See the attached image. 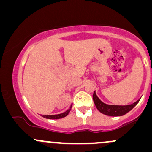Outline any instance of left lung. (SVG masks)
<instances>
[{
    "instance_id": "obj_1",
    "label": "left lung",
    "mask_w": 152,
    "mask_h": 152,
    "mask_svg": "<svg viewBox=\"0 0 152 152\" xmlns=\"http://www.w3.org/2000/svg\"><path fill=\"white\" fill-rule=\"evenodd\" d=\"M93 99H94V102L95 104L96 107L101 113L107 116H112V117H117V116L125 115L128 112H130L140 101V99H138V101H136L133 104H130V105H110V104H107L102 102L99 99V98L96 96V91L94 92Z\"/></svg>"
}]
</instances>
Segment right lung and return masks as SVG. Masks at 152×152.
Masks as SVG:
<instances>
[{
	"instance_id": "add662e5",
	"label": "right lung",
	"mask_w": 152,
	"mask_h": 152,
	"mask_svg": "<svg viewBox=\"0 0 152 152\" xmlns=\"http://www.w3.org/2000/svg\"><path fill=\"white\" fill-rule=\"evenodd\" d=\"M72 105L70 106L69 109H68L66 112H63V113L61 114H58V115H42V117L46 119H50V120H57V119L63 118V117L67 116L68 114L69 113L70 110H71V108H72Z\"/></svg>"
}]
</instances>
